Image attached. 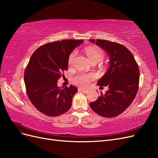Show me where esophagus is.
<instances>
[{
	"label": "esophagus",
	"mask_w": 158,
	"mask_h": 158,
	"mask_svg": "<svg viewBox=\"0 0 158 158\" xmlns=\"http://www.w3.org/2000/svg\"><path fill=\"white\" fill-rule=\"evenodd\" d=\"M80 91H81V92H83L84 93H88L89 91L88 89H83V88H80L79 89Z\"/></svg>",
	"instance_id": "34e87169"
}]
</instances>
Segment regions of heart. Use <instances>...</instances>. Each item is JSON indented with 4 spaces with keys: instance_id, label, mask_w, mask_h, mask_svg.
Wrapping results in <instances>:
<instances>
[{
    "instance_id": "obj_1",
    "label": "heart",
    "mask_w": 158,
    "mask_h": 158,
    "mask_svg": "<svg viewBox=\"0 0 158 158\" xmlns=\"http://www.w3.org/2000/svg\"><path fill=\"white\" fill-rule=\"evenodd\" d=\"M85 54L88 57L89 60L93 63V62H99L102 60L104 57L103 51L96 46H88L84 49ZM76 56V52H72L69 56L68 63L70 65L73 63V60ZM95 78L94 74H84L79 73L73 78V82L76 85H80L82 87H86L89 85L90 81Z\"/></svg>"
}]
</instances>
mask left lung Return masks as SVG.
I'll return each instance as SVG.
<instances>
[{"mask_svg":"<svg viewBox=\"0 0 158 158\" xmlns=\"http://www.w3.org/2000/svg\"><path fill=\"white\" fill-rule=\"evenodd\" d=\"M102 47L109 56V68L98 85L108 86L109 90L89 103L94 112L104 117H114L129 107L135 98L139 85L140 71L132 52L116 42L90 40Z\"/></svg>","mask_w":158,"mask_h":158,"instance_id":"obj_1","label":"left lung"}]
</instances>
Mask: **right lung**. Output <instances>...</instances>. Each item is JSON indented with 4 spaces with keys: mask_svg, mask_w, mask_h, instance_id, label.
Returning a JSON list of instances; mask_svg holds the SVG:
<instances>
[{
    "mask_svg": "<svg viewBox=\"0 0 158 158\" xmlns=\"http://www.w3.org/2000/svg\"><path fill=\"white\" fill-rule=\"evenodd\" d=\"M83 40H64L41 45L32 54L24 72L26 93L38 111L56 117L67 112L78 88L70 85L60 89L57 82L68 69L70 52Z\"/></svg>",
    "mask_w": 158,
    "mask_h": 158,
    "instance_id": "right-lung-1",
    "label": "right lung"
}]
</instances>
